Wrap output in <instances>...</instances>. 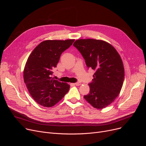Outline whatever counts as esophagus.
Here are the masks:
<instances>
[{"instance_id": "esophagus-1", "label": "esophagus", "mask_w": 146, "mask_h": 146, "mask_svg": "<svg viewBox=\"0 0 146 146\" xmlns=\"http://www.w3.org/2000/svg\"><path fill=\"white\" fill-rule=\"evenodd\" d=\"M74 84L75 85H76V86H79V85H81V83L80 82H76Z\"/></svg>"}]
</instances>
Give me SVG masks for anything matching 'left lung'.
<instances>
[{
  "instance_id": "1",
  "label": "left lung",
  "mask_w": 146,
  "mask_h": 146,
  "mask_svg": "<svg viewBox=\"0 0 146 146\" xmlns=\"http://www.w3.org/2000/svg\"><path fill=\"white\" fill-rule=\"evenodd\" d=\"M73 46L80 52L87 67L95 73L84 98L92 106L102 109L118 96L124 79L123 63L118 52L109 43L95 39L76 40Z\"/></svg>"
}]
</instances>
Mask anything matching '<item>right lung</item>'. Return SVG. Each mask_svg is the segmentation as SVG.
<instances>
[{
  "label": "right lung",
  "instance_id": "obj_1",
  "mask_svg": "<svg viewBox=\"0 0 146 146\" xmlns=\"http://www.w3.org/2000/svg\"><path fill=\"white\" fill-rule=\"evenodd\" d=\"M74 40H46L38 44L26 63L24 79L34 100L45 107L58 102L68 92L70 86L52 79L62 52L72 45Z\"/></svg>",
  "mask_w": 146,
  "mask_h": 146
}]
</instances>
